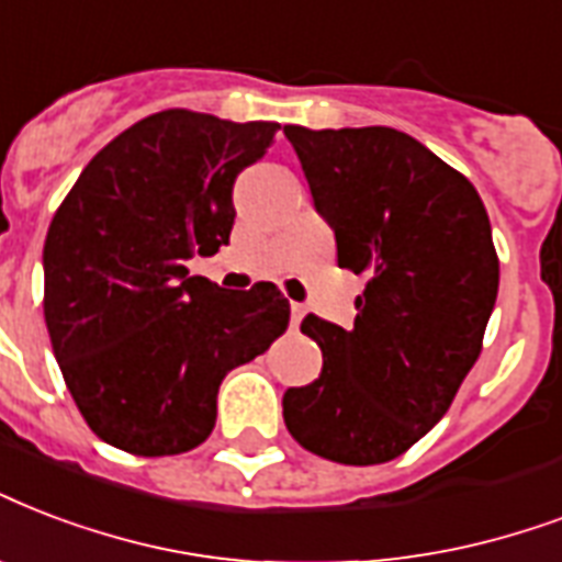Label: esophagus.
<instances>
[{"mask_svg":"<svg viewBox=\"0 0 562 562\" xmlns=\"http://www.w3.org/2000/svg\"><path fill=\"white\" fill-rule=\"evenodd\" d=\"M303 315H306V306L303 303H291V327H297Z\"/></svg>","mask_w":562,"mask_h":562,"instance_id":"1","label":"esophagus"}]
</instances>
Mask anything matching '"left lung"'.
Returning a JSON list of instances; mask_svg holds the SVG:
<instances>
[{
  "mask_svg": "<svg viewBox=\"0 0 562 562\" xmlns=\"http://www.w3.org/2000/svg\"><path fill=\"white\" fill-rule=\"evenodd\" d=\"M338 268L366 273L353 327L306 315L315 383L289 389L282 418L306 451L376 465L434 427L483 350L498 297V252L477 188L389 126H285Z\"/></svg>",
  "mask_w": 562,
  "mask_h": 562,
  "instance_id": "1",
  "label": "left lung"
}]
</instances>
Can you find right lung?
Here are the masks:
<instances>
[{
    "label": "right lung",
    "instance_id": "1",
    "mask_svg": "<svg viewBox=\"0 0 562 562\" xmlns=\"http://www.w3.org/2000/svg\"><path fill=\"white\" fill-rule=\"evenodd\" d=\"M280 123L167 109L88 161L43 244V318L64 383L102 442L138 457L203 445L217 389L289 327L273 282L188 277L229 244L233 186Z\"/></svg>",
    "mask_w": 562,
    "mask_h": 562
}]
</instances>
